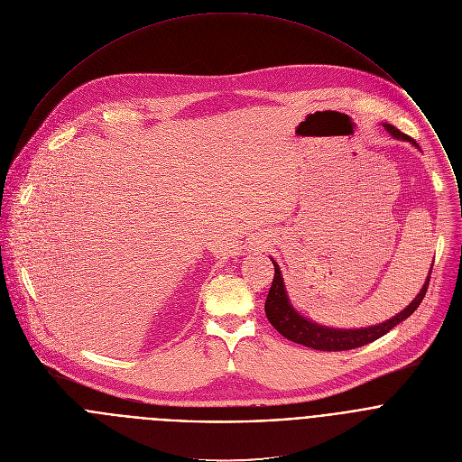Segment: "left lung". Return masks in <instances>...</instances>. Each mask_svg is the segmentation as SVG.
I'll use <instances>...</instances> for the list:
<instances>
[{
	"instance_id": "1",
	"label": "left lung",
	"mask_w": 462,
	"mask_h": 462,
	"mask_svg": "<svg viewBox=\"0 0 462 462\" xmlns=\"http://www.w3.org/2000/svg\"><path fill=\"white\" fill-rule=\"evenodd\" d=\"M383 126L392 137H395L399 141H408L415 148H419V144L413 139H410L406 134L399 132L395 126L386 125V123ZM273 265H274V278H273V285L269 289L267 300H265V314H267L269 323L283 337H287L294 343L310 346L314 350H328V352L357 348V346H363V345L372 343V341L379 339L381 336H384L388 330H392L395 325H399L410 314H413V310L420 305V301L426 294L428 283H430V276H428L420 292L413 298V301L406 309H402L399 314L386 319L384 323H379L374 327H365V328H354V330L352 328H330V327L318 325L294 310V307L291 305V301L287 298V291H285V283H283L280 267L274 260H273ZM430 274H431V271H430Z\"/></svg>"
}]
</instances>
